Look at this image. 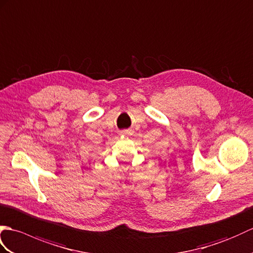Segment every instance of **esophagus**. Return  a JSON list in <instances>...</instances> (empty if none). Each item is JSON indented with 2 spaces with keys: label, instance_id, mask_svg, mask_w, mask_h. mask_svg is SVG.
I'll return each instance as SVG.
<instances>
[{
  "label": "esophagus",
  "instance_id": "obj_1",
  "mask_svg": "<svg viewBox=\"0 0 253 253\" xmlns=\"http://www.w3.org/2000/svg\"><path fill=\"white\" fill-rule=\"evenodd\" d=\"M130 134H131V132L130 131H122L121 132V135H123V136H126V135H130Z\"/></svg>",
  "mask_w": 253,
  "mask_h": 253
}]
</instances>
